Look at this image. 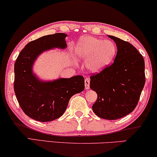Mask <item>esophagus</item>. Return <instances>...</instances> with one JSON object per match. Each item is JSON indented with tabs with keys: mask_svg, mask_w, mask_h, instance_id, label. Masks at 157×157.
<instances>
[{
	"mask_svg": "<svg viewBox=\"0 0 157 157\" xmlns=\"http://www.w3.org/2000/svg\"><path fill=\"white\" fill-rule=\"evenodd\" d=\"M85 87L86 90L90 89V79L88 78H86L85 79Z\"/></svg>",
	"mask_w": 157,
	"mask_h": 157,
	"instance_id": "1",
	"label": "esophagus"
}]
</instances>
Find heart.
Wrapping results in <instances>:
<instances>
[{"label":"heart","instance_id":"b5f03b06","mask_svg":"<svg viewBox=\"0 0 157 157\" xmlns=\"http://www.w3.org/2000/svg\"><path fill=\"white\" fill-rule=\"evenodd\" d=\"M76 53L87 61V67L92 72H99L109 65L116 55L115 45L111 41L94 37H85L76 45Z\"/></svg>","mask_w":157,"mask_h":157}]
</instances>
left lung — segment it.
<instances>
[{"label": "left lung", "instance_id": "1", "mask_svg": "<svg viewBox=\"0 0 157 157\" xmlns=\"http://www.w3.org/2000/svg\"><path fill=\"white\" fill-rule=\"evenodd\" d=\"M115 42L114 63L90 76V87L98 94L92 109L99 117L114 120L133 111L145 84L144 60L132 44L108 35Z\"/></svg>", "mask_w": 157, "mask_h": 157}]
</instances>
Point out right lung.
Segmentation results:
<instances>
[{"label":"right lung","mask_w":157,"mask_h":157,"mask_svg":"<svg viewBox=\"0 0 157 157\" xmlns=\"http://www.w3.org/2000/svg\"><path fill=\"white\" fill-rule=\"evenodd\" d=\"M66 36L59 33L30 42L15 63L13 86L17 101L26 115L38 122H50L59 118L72 96L85 89V79L81 75L44 82L32 72L33 62L39 54L50 48H65Z\"/></svg>","instance_id":"1"}]
</instances>
